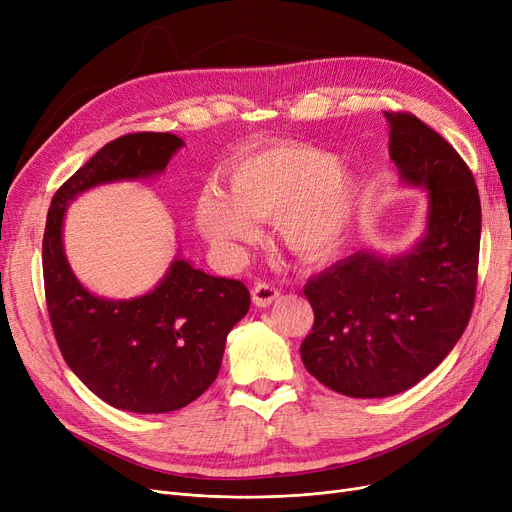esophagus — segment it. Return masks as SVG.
I'll return each instance as SVG.
<instances>
[{"instance_id":"1","label":"esophagus","mask_w":512,"mask_h":512,"mask_svg":"<svg viewBox=\"0 0 512 512\" xmlns=\"http://www.w3.org/2000/svg\"><path fill=\"white\" fill-rule=\"evenodd\" d=\"M251 294H253V303L257 307H270L280 297V290L274 284L259 282V284H255Z\"/></svg>"}]
</instances>
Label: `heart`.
<instances>
[{"label":"heart","instance_id":"heart-1","mask_svg":"<svg viewBox=\"0 0 512 512\" xmlns=\"http://www.w3.org/2000/svg\"><path fill=\"white\" fill-rule=\"evenodd\" d=\"M230 193L207 184L195 218L213 247L236 255L257 236L258 220H276L280 240L299 257L336 253L363 201V176L330 151L309 145H278L238 159L228 172Z\"/></svg>","mask_w":512,"mask_h":512}]
</instances>
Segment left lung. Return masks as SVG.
<instances>
[{
	"mask_svg": "<svg viewBox=\"0 0 512 512\" xmlns=\"http://www.w3.org/2000/svg\"><path fill=\"white\" fill-rule=\"evenodd\" d=\"M402 186L425 191V230L411 249H361L307 280L315 321L307 371L351 398H386L432 373L463 336L475 301L481 205L467 164L411 114L386 112Z\"/></svg>",
	"mask_w": 512,
	"mask_h": 512,
	"instance_id": "1",
	"label": "left lung"
}]
</instances>
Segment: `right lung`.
<instances>
[{"label":"right lung","mask_w":512,"mask_h":512,"mask_svg":"<svg viewBox=\"0 0 512 512\" xmlns=\"http://www.w3.org/2000/svg\"><path fill=\"white\" fill-rule=\"evenodd\" d=\"M182 147L170 132L107 143L53 195L43 234L45 299L68 367L107 405L139 415L178 411L213 384L226 336L251 307L249 290L197 270L178 251L141 297H99L72 272L64 220L68 205L91 188L161 176Z\"/></svg>","instance_id":"1"}]
</instances>
